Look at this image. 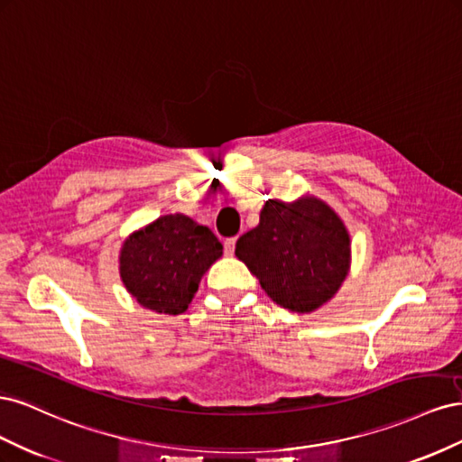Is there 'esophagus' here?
I'll list each match as a JSON object with an SVG mask.
<instances>
[{
  "label": "esophagus",
  "mask_w": 462,
  "mask_h": 462,
  "mask_svg": "<svg viewBox=\"0 0 462 462\" xmlns=\"http://www.w3.org/2000/svg\"><path fill=\"white\" fill-rule=\"evenodd\" d=\"M235 243H236L235 236H231V239H227L226 243H223V248H226V254H227V256H233V253H235Z\"/></svg>",
  "instance_id": "obj_1"
}]
</instances>
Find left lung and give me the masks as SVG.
I'll list each match as a JSON object with an SVG mask.
<instances>
[{
    "label": "left lung",
    "mask_w": 462,
    "mask_h": 462,
    "mask_svg": "<svg viewBox=\"0 0 462 462\" xmlns=\"http://www.w3.org/2000/svg\"><path fill=\"white\" fill-rule=\"evenodd\" d=\"M235 256L273 302L309 314L329 302L351 270V235L335 209L314 194L265 200L260 223L239 236Z\"/></svg>",
    "instance_id": "left-lung-1"
}]
</instances>
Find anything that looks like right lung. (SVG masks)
<instances>
[{
    "instance_id": "add662e5",
    "label": "right lung",
    "mask_w": 462,
    "mask_h": 462,
    "mask_svg": "<svg viewBox=\"0 0 462 462\" xmlns=\"http://www.w3.org/2000/svg\"><path fill=\"white\" fill-rule=\"evenodd\" d=\"M223 254L217 236L185 214H167L131 233L119 250L125 289L146 310L183 314L202 275Z\"/></svg>"
}]
</instances>
